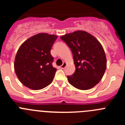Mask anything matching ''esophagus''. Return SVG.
Returning a JSON list of instances; mask_svg holds the SVG:
<instances>
[{
  "mask_svg": "<svg viewBox=\"0 0 125 125\" xmlns=\"http://www.w3.org/2000/svg\"><path fill=\"white\" fill-rule=\"evenodd\" d=\"M66 64H66V62H63V64H62L61 66H60V68H61V69H64V68H66Z\"/></svg>",
  "mask_w": 125,
  "mask_h": 125,
  "instance_id": "1",
  "label": "esophagus"
}]
</instances>
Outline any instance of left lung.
<instances>
[{
    "label": "left lung",
    "instance_id": "obj_1",
    "mask_svg": "<svg viewBox=\"0 0 125 125\" xmlns=\"http://www.w3.org/2000/svg\"><path fill=\"white\" fill-rule=\"evenodd\" d=\"M61 39L70 47L76 66L74 73L68 76L69 83L81 90L95 86L106 69L105 52L100 42L83 31L65 34Z\"/></svg>",
    "mask_w": 125,
    "mask_h": 125
}]
</instances>
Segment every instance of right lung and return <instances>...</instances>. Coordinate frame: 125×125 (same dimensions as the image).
Here are the masks:
<instances>
[{
    "label": "right lung",
    "mask_w": 125,
    "mask_h": 125,
    "mask_svg": "<svg viewBox=\"0 0 125 125\" xmlns=\"http://www.w3.org/2000/svg\"><path fill=\"white\" fill-rule=\"evenodd\" d=\"M57 36L37 34L23 42L17 51L14 70L25 86L39 90L52 82L57 69L52 65L54 58L51 50Z\"/></svg>",
    "instance_id": "right-lung-1"
}]
</instances>
